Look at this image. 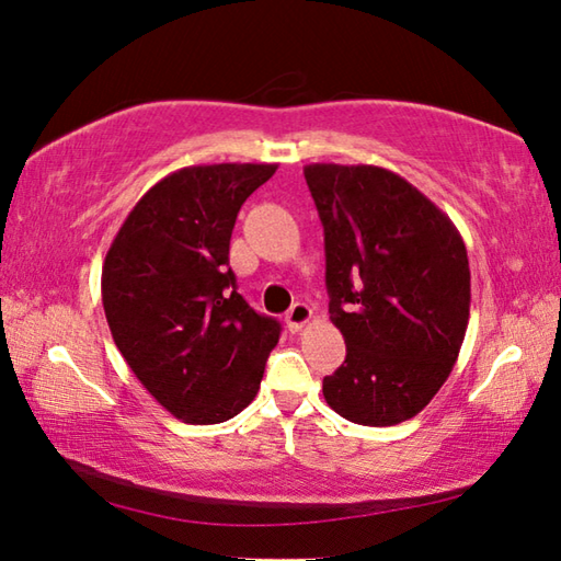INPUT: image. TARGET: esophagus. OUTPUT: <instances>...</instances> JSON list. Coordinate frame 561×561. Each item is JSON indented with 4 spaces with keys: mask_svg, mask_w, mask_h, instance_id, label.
<instances>
[{
    "mask_svg": "<svg viewBox=\"0 0 561 561\" xmlns=\"http://www.w3.org/2000/svg\"><path fill=\"white\" fill-rule=\"evenodd\" d=\"M311 316H313V311H311V307L309 304H304V301H297L294 304V307L287 311V325H289V331H301L304 325H307L309 321H311Z\"/></svg>",
    "mask_w": 561,
    "mask_h": 561,
    "instance_id": "esophagus-1",
    "label": "esophagus"
}]
</instances>
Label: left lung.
I'll list each match as a JSON object with an SVG mask.
<instances>
[{
    "mask_svg": "<svg viewBox=\"0 0 561 561\" xmlns=\"http://www.w3.org/2000/svg\"><path fill=\"white\" fill-rule=\"evenodd\" d=\"M323 222L329 313L345 360L323 378L343 420L392 426L420 414L461 351L471 270L461 232L390 169L309 164Z\"/></svg>",
    "mask_w": 561,
    "mask_h": 561,
    "instance_id": "left-lung-1",
    "label": "left lung"
}]
</instances>
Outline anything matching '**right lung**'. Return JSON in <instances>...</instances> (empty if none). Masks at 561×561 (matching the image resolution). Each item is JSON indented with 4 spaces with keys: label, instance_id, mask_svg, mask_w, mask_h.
Instances as JSON below:
<instances>
[{
    "label": "right lung",
    "instance_id": "right-lung-1",
    "mask_svg": "<svg viewBox=\"0 0 561 561\" xmlns=\"http://www.w3.org/2000/svg\"><path fill=\"white\" fill-rule=\"evenodd\" d=\"M277 164H201L154 183L103 262L115 345L147 392L186 424L240 414L282 325L248 307L228 267L240 206Z\"/></svg>",
    "mask_w": 561,
    "mask_h": 561
}]
</instances>
